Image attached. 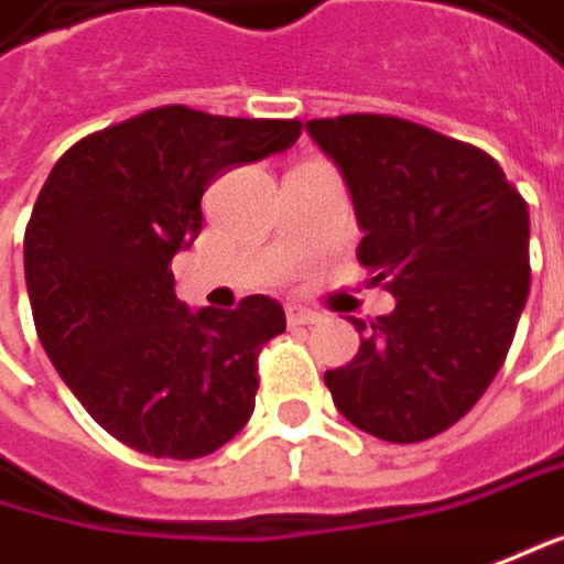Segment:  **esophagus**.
Wrapping results in <instances>:
<instances>
[{"label":"esophagus","mask_w":564,"mask_h":564,"mask_svg":"<svg viewBox=\"0 0 564 564\" xmlns=\"http://www.w3.org/2000/svg\"><path fill=\"white\" fill-rule=\"evenodd\" d=\"M285 321H289L292 327H304V324H317L321 317H317L314 311L302 307V304H289V307H285Z\"/></svg>","instance_id":"obj_1"}]
</instances>
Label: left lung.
<instances>
[{"mask_svg":"<svg viewBox=\"0 0 564 564\" xmlns=\"http://www.w3.org/2000/svg\"><path fill=\"white\" fill-rule=\"evenodd\" d=\"M340 170L356 257L394 295L359 352L324 372L346 421L421 443L471 411L498 376L530 292V212L478 147L384 115L307 121Z\"/></svg>","mask_w":564,"mask_h":564,"instance_id":"obj_1","label":"left lung"}]
</instances>
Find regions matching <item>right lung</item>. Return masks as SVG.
<instances>
[{
  "instance_id": "1",
  "label": "right lung",
  "mask_w": 564,
  "mask_h": 564,
  "mask_svg": "<svg viewBox=\"0 0 564 564\" xmlns=\"http://www.w3.org/2000/svg\"><path fill=\"white\" fill-rule=\"evenodd\" d=\"M299 134V121L166 105L73 143L51 170L24 230L34 327L79 404L124 446L202 459L250 421L257 352L285 330V311L265 295L192 311L173 257L195 243L212 182Z\"/></svg>"
}]
</instances>
